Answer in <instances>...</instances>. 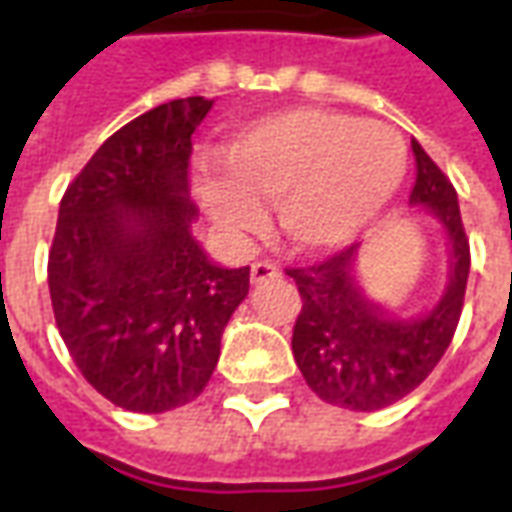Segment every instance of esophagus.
<instances>
[{"mask_svg": "<svg viewBox=\"0 0 512 512\" xmlns=\"http://www.w3.org/2000/svg\"><path fill=\"white\" fill-rule=\"evenodd\" d=\"M277 277H282V268H279L277 263H271V260H257L255 266H252V282H255V285Z\"/></svg>", "mask_w": 512, "mask_h": 512, "instance_id": "esophagus-1", "label": "esophagus"}]
</instances>
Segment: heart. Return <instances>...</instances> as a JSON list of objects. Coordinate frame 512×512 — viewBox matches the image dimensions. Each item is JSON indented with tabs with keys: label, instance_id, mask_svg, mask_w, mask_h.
Segmentation results:
<instances>
[{
	"label": "heart",
	"instance_id": "b5f03b06",
	"mask_svg": "<svg viewBox=\"0 0 512 512\" xmlns=\"http://www.w3.org/2000/svg\"><path fill=\"white\" fill-rule=\"evenodd\" d=\"M226 175H208L200 194L224 233L263 227V202H277L293 244H345L384 211L406 178L408 150L395 128L329 109L260 117L224 147Z\"/></svg>",
	"mask_w": 512,
	"mask_h": 512
}]
</instances>
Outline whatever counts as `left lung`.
Masks as SVG:
<instances>
[{"label": "left lung", "mask_w": 512, "mask_h": 512, "mask_svg": "<svg viewBox=\"0 0 512 512\" xmlns=\"http://www.w3.org/2000/svg\"><path fill=\"white\" fill-rule=\"evenodd\" d=\"M411 150L417 178L408 200L428 205L452 244L450 288L436 310L411 321L381 315L351 277L356 246H345L318 263L285 268L301 296L293 323L296 365L312 392L332 406L378 411L414 392L439 365L461 321L472 255L458 194L419 142H411Z\"/></svg>", "instance_id": "obj_1"}]
</instances>
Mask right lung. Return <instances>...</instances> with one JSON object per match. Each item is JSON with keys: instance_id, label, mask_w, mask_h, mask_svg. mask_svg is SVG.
<instances>
[{"instance_id": "right-lung-1", "label": "right lung", "mask_w": 512, "mask_h": 512, "mask_svg": "<svg viewBox=\"0 0 512 512\" xmlns=\"http://www.w3.org/2000/svg\"><path fill=\"white\" fill-rule=\"evenodd\" d=\"M213 101L178 98L126 123L71 180L49 252L54 321L109 403L161 414L211 381L249 266L219 268L191 238V134Z\"/></svg>"}]
</instances>
